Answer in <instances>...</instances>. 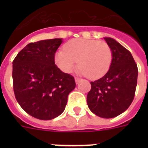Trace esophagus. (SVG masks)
Instances as JSON below:
<instances>
[{
  "label": "esophagus",
  "instance_id": "obj_1",
  "mask_svg": "<svg viewBox=\"0 0 148 148\" xmlns=\"http://www.w3.org/2000/svg\"><path fill=\"white\" fill-rule=\"evenodd\" d=\"M75 83H76L77 84H78L79 83V82H80L81 79L79 78H77V77H75Z\"/></svg>",
  "mask_w": 148,
  "mask_h": 148
}]
</instances>
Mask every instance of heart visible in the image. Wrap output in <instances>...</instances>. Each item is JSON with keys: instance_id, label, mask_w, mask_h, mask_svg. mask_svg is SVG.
<instances>
[{"instance_id": "1", "label": "heart", "mask_w": 148, "mask_h": 148, "mask_svg": "<svg viewBox=\"0 0 148 148\" xmlns=\"http://www.w3.org/2000/svg\"><path fill=\"white\" fill-rule=\"evenodd\" d=\"M55 56L56 64L62 71L70 73L76 66L78 73L91 79L104 76L109 70L113 59L111 48L107 43L97 40L74 38L64 46Z\"/></svg>"}]
</instances>
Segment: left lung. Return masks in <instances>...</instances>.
<instances>
[{"label": "left lung", "mask_w": 148, "mask_h": 148, "mask_svg": "<svg viewBox=\"0 0 148 148\" xmlns=\"http://www.w3.org/2000/svg\"><path fill=\"white\" fill-rule=\"evenodd\" d=\"M113 53L108 72L91 82L87 96L88 108L104 119L121 114L131 104L137 85L138 68L130 51L112 38H104Z\"/></svg>", "instance_id": "8db88e82"}]
</instances>
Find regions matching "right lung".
<instances>
[{"instance_id":"obj_1","label":"right lung","mask_w":148,"mask_h":148,"mask_svg":"<svg viewBox=\"0 0 148 148\" xmlns=\"http://www.w3.org/2000/svg\"><path fill=\"white\" fill-rule=\"evenodd\" d=\"M62 38L30 43L12 62L13 89L18 104L30 116L51 120L64 112L75 79L55 64Z\"/></svg>"}]
</instances>
